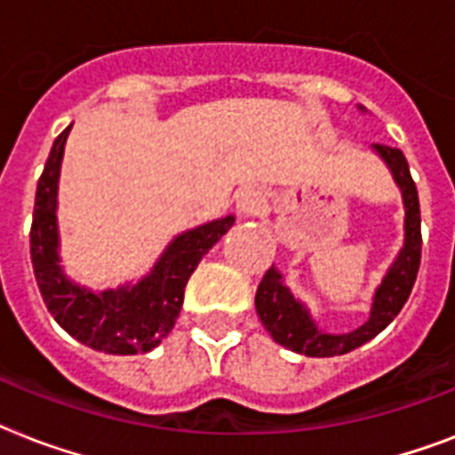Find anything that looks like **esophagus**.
Returning a JSON list of instances; mask_svg holds the SVG:
<instances>
[{
	"instance_id": "esophagus-1",
	"label": "esophagus",
	"mask_w": 455,
	"mask_h": 455,
	"mask_svg": "<svg viewBox=\"0 0 455 455\" xmlns=\"http://www.w3.org/2000/svg\"><path fill=\"white\" fill-rule=\"evenodd\" d=\"M264 205V196L262 191H257V188H243L238 193V198H235V207H238V212L243 217H250V214H257L262 210Z\"/></svg>"
}]
</instances>
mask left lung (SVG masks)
Returning a JSON list of instances; mask_svg holds the SVG:
<instances>
[{
	"instance_id": "obj_1",
	"label": "left lung",
	"mask_w": 455,
	"mask_h": 455,
	"mask_svg": "<svg viewBox=\"0 0 455 455\" xmlns=\"http://www.w3.org/2000/svg\"><path fill=\"white\" fill-rule=\"evenodd\" d=\"M359 113H368L363 106H356ZM371 151L380 157L389 170L395 184L399 186L403 203V243L395 255L392 264L385 271V276L375 285L368 318L359 328L347 332H328L316 323L311 309L295 292L285 285V276L271 264V269L264 274L262 283L257 288L255 309L262 325L278 345L291 352L304 356H338L366 345L368 339L380 335L402 307L409 299L413 283H416L418 267H420V203H418V188L411 177L409 163L399 148L373 144Z\"/></svg>"
}]
</instances>
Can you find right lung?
Here are the masks:
<instances>
[{"label":"right lung","instance_id":"right-lung-1","mask_svg":"<svg viewBox=\"0 0 455 455\" xmlns=\"http://www.w3.org/2000/svg\"><path fill=\"white\" fill-rule=\"evenodd\" d=\"M70 130L73 124H68L53 141L35 193L30 257L39 292L56 323L82 345L120 356L151 352L177 323L184 288L198 262L234 227L235 217L227 214L177 234L137 281H124L117 288L103 291L77 283L63 269L56 217L60 163Z\"/></svg>","mask_w":455,"mask_h":455}]
</instances>
